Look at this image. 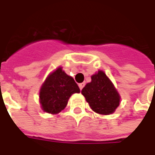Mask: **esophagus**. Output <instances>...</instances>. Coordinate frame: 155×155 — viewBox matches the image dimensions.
<instances>
[{
    "instance_id": "esophagus-1",
    "label": "esophagus",
    "mask_w": 155,
    "mask_h": 155,
    "mask_svg": "<svg viewBox=\"0 0 155 155\" xmlns=\"http://www.w3.org/2000/svg\"><path fill=\"white\" fill-rule=\"evenodd\" d=\"M78 87L79 88H80V90H82V88L85 87V83H83V82H82V83H79Z\"/></svg>"
}]
</instances>
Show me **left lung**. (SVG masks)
<instances>
[{
    "label": "left lung",
    "instance_id": "obj_1",
    "mask_svg": "<svg viewBox=\"0 0 155 155\" xmlns=\"http://www.w3.org/2000/svg\"><path fill=\"white\" fill-rule=\"evenodd\" d=\"M91 109L100 114H110L119 105L120 96L103 71L91 76V82L82 90Z\"/></svg>",
    "mask_w": 155,
    "mask_h": 155
}]
</instances>
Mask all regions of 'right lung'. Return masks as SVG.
I'll return each instance as SVG.
<instances>
[{"label":"right lung","instance_id":"obj_1","mask_svg":"<svg viewBox=\"0 0 155 155\" xmlns=\"http://www.w3.org/2000/svg\"><path fill=\"white\" fill-rule=\"evenodd\" d=\"M80 92L74 79L58 68L46 78L40 91L41 108L49 114H58L64 109L71 95Z\"/></svg>","mask_w":155,"mask_h":155}]
</instances>
